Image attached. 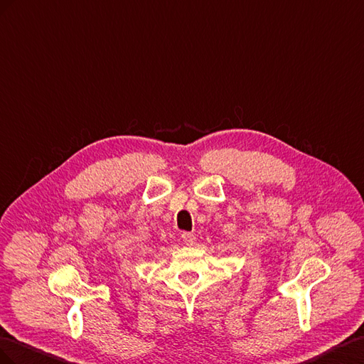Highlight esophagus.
Segmentation results:
<instances>
[{
	"label": "esophagus",
	"mask_w": 364,
	"mask_h": 364,
	"mask_svg": "<svg viewBox=\"0 0 364 364\" xmlns=\"http://www.w3.org/2000/svg\"><path fill=\"white\" fill-rule=\"evenodd\" d=\"M181 240H183V242L186 245H193L195 241H196V236L193 233H191V232H183L181 233Z\"/></svg>",
	"instance_id": "esophagus-1"
}]
</instances>
